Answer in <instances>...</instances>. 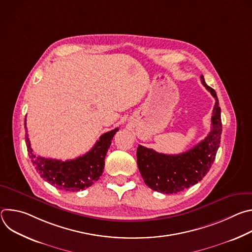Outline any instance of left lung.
<instances>
[{
    "label": "left lung",
    "instance_id": "obj_1",
    "mask_svg": "<svg viewBox=\"0 0 252 252\" xmlns=\"http://www.w3.org/2000/svg\"><path fill=\"white\" fill-rule=\"evenodd\" d=\"M202 85L215 98L211 116V129L207 136L195 147L179 155H164L138 146L137 166L145 184L153 190L173 194L194 185L209 171L217 156L222 131L220 107L217 93L208 87L203 76Z\"/></svg>",
    "mask_w": 252,
    "mask_h": 252
}]
</instances>
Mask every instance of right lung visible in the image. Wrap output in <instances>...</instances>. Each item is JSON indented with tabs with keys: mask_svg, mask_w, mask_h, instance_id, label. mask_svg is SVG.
<instances>
[{
	"mask_svg": "<svg viewBox=\"0 0 252 252\" xmlns=\"http://www.w3.org/2000/svg\"><path fill=\"white\" fill-rule=\"evenodd\" d=\"M25 128L27 149L32 165L46 182L64 191L84 190L98 181L104 168V158L107 150L111 146L113 137L119 130L117 127L104 132L86 155L75 159L63 161L35 156L31 148L26 120Z\"/></svg>",
	"mask_w": 252,
	"mask_h": 252,
	"instance_id": "right-lung-1",
	"label": "right lung"
}]
</instances>
